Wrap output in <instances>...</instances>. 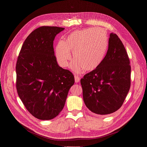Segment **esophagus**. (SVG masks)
<instances>
[{
  "label": "esophagus",
  "mask_w": 147,
  "mask_h": 147,
  "mask_svg": "<svg viewBox=\"0 0 147 147\" xmlns=\"http://www.w3.org/2000/svg\"><path fill=\"white\" fill-rule=\"evenodd\" d=\"M74 79H75V82L76 83L80 82V77L78 76H76L75 75L74 76Z\"/></svg>",
  "instance_id": "1"
}]
</instances>
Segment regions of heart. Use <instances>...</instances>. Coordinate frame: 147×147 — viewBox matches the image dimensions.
I'll return each instance as SVG.
<instances>
[{
	"label": "heart",
	"instance_id": "heart-1",
	"mask_svg": "<svg viewBox=\"0 0 147 147\" xmlns=\"http://www.w3.org/2000/svg\"><path fill=\"white\" fill-rule=\"evenodd\" d=\"M108 38L104 29L97 27L76 30L69 34L63 41H59L55 48V55L59 65L65 68L69 65L73 53L75 59L70 69L80 73L84 70H96L105 56Z\"/></svg>",
	"mask_w": 147,
	"mask_h": 147
}]
</instances>
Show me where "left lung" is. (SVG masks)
Listing matches in <instances>:
<instances>
[{
	"label": "left lung",
	"mask_w": 147,
	"mask_h": 147,
	"mask_svg": "<svg viewBox=\"0 0 147 147\" xmlns=\"http://www.w3.org/2000/svg\"><path fill=\"white\" fill-rule=\"evenodd\" d=\"M108 44L99 67L80 80L86 107L100 115L112 113L122 106L131 84L130 60L122 42L111 33Z\"/></svg>",
	"instance_id": "1"
}]
</instances>
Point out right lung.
Listing matches in <instances>:
<instances>
[{
  "label": "right lung",
  "mask_w": 147,
  "mask_h": 147,
  "mask_svg": "<svg viewBox=\"0 0 147 147\" xmlns=\"http://www.w3.org/2000/svg\"><path fill=\"white\" fill-rule=\"evenodd\" d=\"M65 30L43 26L26 38L16 64V88L27 111L40 120H51L63 108L74 83L71 72L60 67L55 56L53 40Z\"/></svg>",
  "instance_id": "add662e5"
}]
</instances>
